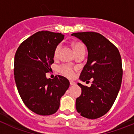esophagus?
Returning a JSON list of instances; mask_svg holds the SVG:
<instances>
[{
	"label": "esophagus",
	"mask_w": 134,
	"mask_h": 134,
	"mask_svg": "<svg viewBox=\"0 0 134 134\" xmlns=\"http://www.w3.org/2000/svg\"><path fill=\"white\" fill-rule=\"evenodd\" d=\"M70 84L71 86H73V85H76L75 82H74V81H70Z\"/></svg>",
	"instance_id": "34e87169"
}]
</instances>
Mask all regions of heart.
Instances as JSON below:
<instances>
[{
	"label": "heart",
	"instance_id": "1",
	"mask_svg": "<svg viewBox=\"0 0 134 134\" xmlns=\"http://www.w3.org/2000/svg\"><path fill=\"white\" fill-rule=\"evenodd\" d=\"M82 48H85V47L81 43L77 42V43H75L74 44V49L75 52L80 50V49H82ZM60 49H61V45L59 44L56 46V48L54 49V55L55 58H57L58 56ZM76 70V68L75 67L69 64H61L58 67L59 72L62 75L66 76V77L70 78V79L74 77V75H75Z\"/></svg>",
	"mask_w": 134,
	"mask_h": 134
}]
</instances>
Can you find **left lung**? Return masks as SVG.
<instances>
[{
  "label": "left lung",
  "mask_w": 134,
  "mask_h": 134,
  "mask_svg": "<svg viewBox=\"0 0 134 134\" xmlns=\"http://www.w3.org/2000/svg\"><path fill=\"white\" fill-rule=\"evenodd\" d=\"M86 45L88 60L80 75L83 82L93 79L90 87L78 83L82 93L76 100L78 113L88 119H97L109 111L114 103L122 80L121 58L118 49L96 32L72 34Z\"/></svg>",
  "instance_id": "1"
}]
</instances>
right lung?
<instances>
[{"label": "right lung", "mask_w": 134, "mask_h": 134, "mask_svg": "<svg viewBox=\"0 0 134 134\" xmlns=\"http://www.w3.org/2000/svg\"><path fill=\"white\" fill-rule=\"evenodd\" d=\"M64 37L60 33L38 31L23 41L15 53L14 75L20 97L31 111L40 115L55 113L69 88V81L62 76L54 79L46 76L52 70L54 49Z\"/></svg>", "instance_id": "obj_1"}]
</instances>
